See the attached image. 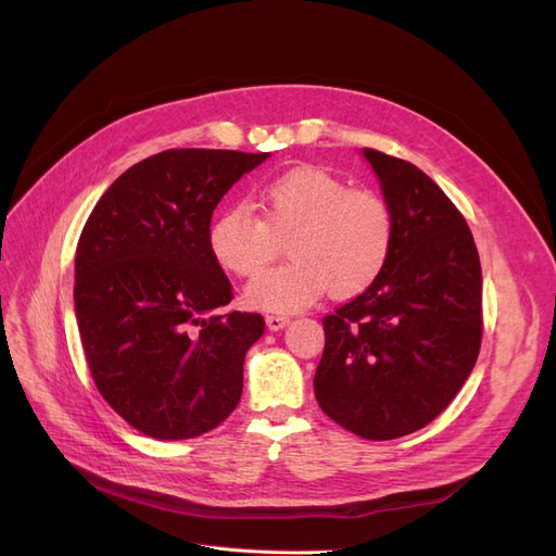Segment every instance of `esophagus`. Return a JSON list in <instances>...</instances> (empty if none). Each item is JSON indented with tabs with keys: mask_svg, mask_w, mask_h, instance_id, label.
<instances>
[{
	"mask_svg": "<svg viewBox=\"0 0 556 556\" xmlns=\"http://www.w3.org/2000/svg\"><path fill=\"white\" fill-rule=\"evenodd\" d=\"M288 323H290V315H285V313H271V315H266V327L271 329V331L282 329Z\"/></svg>",
	"mask_w": 556,
	"mask_h": 556,
	"instance_id": "1",
	"label": "esophagus"
}]
</instances>
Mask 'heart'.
Masks as SVG:
<instances>
[{
    "label": "heart",
    "instance_id": "obj_1",
    "mask_svg": "<svg viewBox=\"0 0 556 556\" xmlns=\"http://www.w3.org/2000/svg\"><path fill=\"white\" fill-rule=\"evenodd\" d=\"M260 215L248 204L225 208L208 229V245L223 268L255 278L282 240L293 257L250 282L248 304L299 311L325 292L350 299L384 274L396 241V217L382 194L350 185L319 166H296L266 180Z\"/></svg>",
    "mask_w": 556,
    "mask_h": 556
}]
</instances>
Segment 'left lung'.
Returning a JSON list of instances; mask_svg holds the SVG:
<instances>
[{
  "label": "left lung",
  "instance_id": "1",
  "mask_svg": "<svg viewBox=\"0 0 556 556\" xmlns=\"http://www.w3.org/2000/svg\"><path fill=\"white\" fill-rule=\"evenodd\" d=\"M396 217L384 274L323 317L315 399L368 441L427 427L457 396L482 343V271L464 215L415 164L364 148Z\"/></svg>",
  "mask_w": 556,
  "mask_h": 556
}]
</instances>
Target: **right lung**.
<instances>
[{
	"mask_svg": "<svg viewBox=\"0 0 556 556\" xmlns=\"http://www.w3.org/2000/svg\"><path fill=\"white\" fill-rule=\"evenodd\" d=\"M268 153L172 148L134 164L97 201L76 248L74 304L99 394L157 441L215 429L239 406L260 313L225 311L215 206Z\"/></svg>",
	"mask_w": 556,
	"mask_h": 556,
	"instance_id": "right-lung-1",
	"label": "right lung"
}]
</instances>
